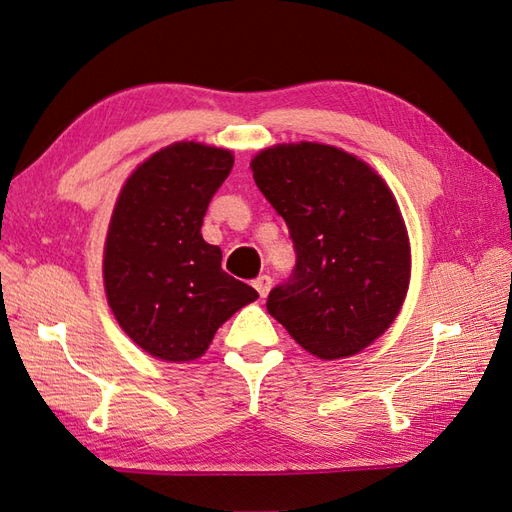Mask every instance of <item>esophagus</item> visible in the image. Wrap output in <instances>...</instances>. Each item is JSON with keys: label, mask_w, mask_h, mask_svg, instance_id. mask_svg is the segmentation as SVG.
I'll list each match as a JSON object with an SVG mask.
<instances>
[{"label": "esophagus", "mask_w": 512, "mask_h": 512, "mask_svg": "<svg viewBox=\"0 0 512 512\" xmlns=\"http://www.w3.org/2000/svg\"><path fill=\"white\" fill-rule=\"evenodd\" d=\"M271 286H273V280H271L269 275H260V277H256V280H254V288L258 290V294H260L262 299L267 297L269 290H271Z\"/></svg>", "instance_id": "1"}]
</instances>
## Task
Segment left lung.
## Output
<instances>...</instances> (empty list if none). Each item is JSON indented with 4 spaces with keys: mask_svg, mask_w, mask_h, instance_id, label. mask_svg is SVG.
<instances>
[{
    "mask_svg": "<svg viewBox=\"0 0 512 512\" xmlns=\"http://www.w3.org/2000/svg\"><path fill=\"white\" fill-rule=\"evenodd\" d=\"M297 252L269 314L318 359L352 356L397 318L410 284V241L397 200L363 160L320 143L277 145L252 160Z\"/></svg>",
    "mask_w": 512,
    "mask_h": 512,
    "instance_id": "left-lung-1",
    "label": "left lung"
}]
</instances>
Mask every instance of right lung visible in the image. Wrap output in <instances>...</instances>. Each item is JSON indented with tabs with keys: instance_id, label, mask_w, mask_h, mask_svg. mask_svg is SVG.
<instances>
[{
	"instance_id": "1",
	"label": "right lung",
	"mask_w": 512,
	"mask_h": 512,
	"mask_svg": "<svg viewBox=\"0 0 512 512\" xmlns=\"http://www.w3.org/2000/svg\"><path fill=\"white\" fill-rule=\"evenodd\" d=\"M235 158L175 143L128 177L104 245V288L119 327L162 361L205 354L222 324L258 292L222 269V250L200 226Z\"/></svg>"
}]
</instances>
